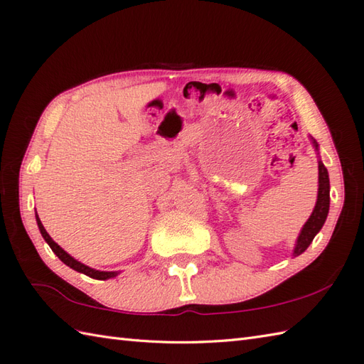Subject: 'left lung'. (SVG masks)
Segmentation results:
<instances>
[{"label":"left lung","mask_w":364,"mask_h":364,"mask_svg":"<svg viewBox=\"0 0 364 364\" xmlns=\"http://www.w3.org/2000/svg\"><path fill=\"white\" fill-rule=\"evenodd\" d=\"M313 140V139H311ZM313 146L318 151V143L316 140H313ZM318 168H319V188H318V200L316 205H314V210L311 216L309 218V221L304 224V228L299 233L296 246H294V252L293 255H301L305 252L306 247L311 245L313 238L316 237V233L322 229L324 225L327 215H328V207H330V182H328V173L324 164L319 160L318 161Z\"/></svg>","instance_id":"obj_1"}]
</instances>
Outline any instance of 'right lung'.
<instances>
[{
	"mask_svg": "<svg viewBox=\"0 0 364 364\" xmlns=\"http://www.w3.org/2000/svg\"><path fill=\"white\" fill-rule=\"evenodd\" d=\"M36 220H37V225H38L40 233H42V237L45 238L46 243L50 245V247L53 249V252L58 255L60 260L65 263L67 266H70L71 269H75L77 272H82V274H85V276L92 277V279H98V280H107V279H112V277L118 276V271H98V269H93V268H90V266H85L84 263L75 260V258H73L70 254H67L65 250H63L50 235H48V232L45 230L42 221H40L37 212H36Z\"/></svg>",
	"mask_w": 364,
	"mask_h": 364,
	"instance_id": "add662e5",
	"label": "right lung"
}]
</instances>
